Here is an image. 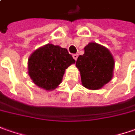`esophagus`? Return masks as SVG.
<instances>
[{
    "instance_id": "esophagus-1",
    "label": "esophagus",
    "mask_w": 135,
    "mask_h": 135,
    "mask_svg": "<svg viewBox=\"0 0 135 135\" xmlns=\"http://www.w3.org/2000/svg\"><path fill=\"white\" fill-rule=\"evenodd\" d=\"M72 57H73V58L75 59V60H77L78 57V54H73V55H72Z\"/></svg>"
}]
</instances>
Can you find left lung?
Instances as JSON below:
<instances>
[{"label":"left lung","mask_w":135,"mask_h":135,"mask_svg":"<svg viewBox=\"0 0 135 135\" xmlns=\"http://www.w3.org/2000/svg\"><path fill=\"white\" fill-rule=\"evenodd\" d=\"M114 64L109 50L93 42L84 47V54L78 57L75 66L81 74L82 85L86 89L96 90L112 79Z\"/></svg>","instance_id":"obj_1"}]
</instances>
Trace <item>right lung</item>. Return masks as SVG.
<instances>
[{
	"mask_svg": "<svg viewBox=\"0 0 135 135\" xmlns=\"http://www.w3.org/2000/svg\"><path fill=\"white\" fill-rule=\"evenodd\" d=\"M75 63L67 49L46 44L30 54L28 75L36 86L47 91L56 89L62 82L66 69Z\"/></svg>",
	"mask_w": 135,
	"mask_h": 135,
	"instance_id": "right-lung-1",
	"label": "right lung"
}]
</instances>
